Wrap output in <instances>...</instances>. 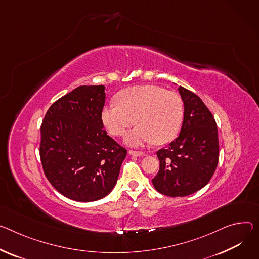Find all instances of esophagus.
<instances>
[{"mask_svg":"<svg viewBox=\"0 0 259 259\" xmlns=\"http://www.w3.org/2000/svg\"><path fill=\"white\" fill-rule=\"evenodd\" d=\"M131 156H144L145 155V153L144 152H140V151H133V150H130L129 152H128Z\"/></svg>","mask_w":259,"mask_h":259,"instance_id":"1","label":"esophagus"}]
</instances>
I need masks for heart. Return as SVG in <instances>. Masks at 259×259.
Wrapping results in <instances>:
<instances>
[{"label":"heart","mask_w":259,"mask_h":259,"mask_svg":"<svg viewBox=\"0 0 259 259\" xmlns=\"http://www.w3.org/2000/svg\"><path fill=\"white\" fill-rule=\"evenodd\" d=\"M138 126L125 137L132 147L155 143L166 144L179 133L184 119L180 95L157 85H138L123 91L117 102L106 104L101 120L107 131L122 136L135 124Z\"/></svg>","instance_id":"heart-1"}]
</instances>
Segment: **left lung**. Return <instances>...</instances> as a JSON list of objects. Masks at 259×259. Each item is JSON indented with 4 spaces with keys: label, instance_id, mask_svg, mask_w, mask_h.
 Instances as JSON below:
<instances>
[{
    "label": "left lung",
    "instance_id": "1",
    "mask_svg": "<svg viewBox=\"0 0 259 259\" xmlns=\"http://www.w3.org/2000/svg\"><path fill=\"white\" fill-rule=\"evenodd\" d=\"M184 120L179 136L157 152L160 168L152 180L155 189L166 196H187L203 188L213 177L219 160L218 129L202 100L179 87Z\"/></svg>",
    "mask_w": 259,
    "mask_h": 259
}]
</instances>
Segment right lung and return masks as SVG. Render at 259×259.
Instances as JSON below:
<instances>
[{
  "label": "right lung",
  "mask_w": 259,
  "mask_h": 259,
  "mask_svg": "<svg viewBox=\"0 0 259 259\" xmlns=\"http://www.w3.org/2000/svg\"><path fill=\"white\" fill-rule=\"evenodd\" d=\"M104 85H80L57 100L42 122L44 174L62 195L81 202L111 192L127 150L103 129Z\"/></svg>",
  "instance_id": "obj_1"
}]
</instances>
